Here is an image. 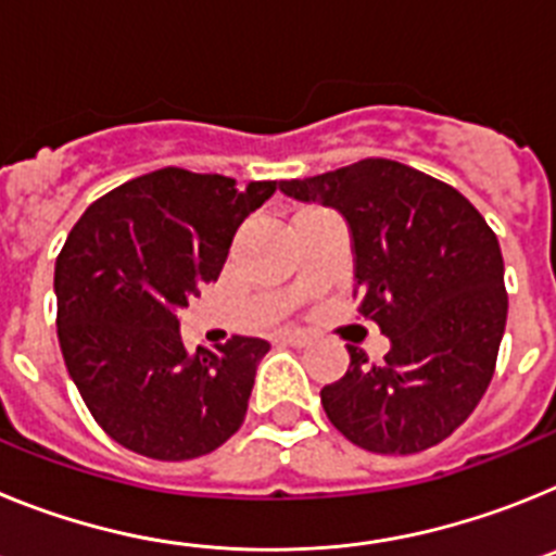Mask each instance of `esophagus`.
Here are the masks:
<instances>
[{"mask_svg": "<svg viewBox=\"0 0 556 556\" xmlns=\"http://www.w3.org/2000/svg\"><path fill=\"white\" fill-rule=\"evenodd\" d=\"M278 339H281L283 345H292V348H306L308 342H312V339L301 331H283V333H278Z\"/></svg>", "mask_w": 556, "mask_h": 556, "instance_id": "esophagus-1", "label": "esophagus"}]
</instances>
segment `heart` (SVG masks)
<instances>
[{
	"mask_svg": "<svg viewBox=\"0 0 556 556\" xmlns=\"http://www.w3.org/2000/svg\"><path fill=\"white\" fill-rule=\"evenodd\" d=\"M303 214H306V211H303Z\"/></svg>",
	"mask_w": 556,
	"mask_h": 556,
	"instance_id": "heart-1",
	"label": "heart"
}]
</instances>
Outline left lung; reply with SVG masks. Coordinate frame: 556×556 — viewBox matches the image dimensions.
<instances>
[{"label":"left lung","instance_id":"obj_1","mask_svg":"<svg viewBox=\"0 0 556 556\" xmlns=\"http://www.w3.org/2000/svg\"><path fill=\"white\" fill-rule=\"evenodd\" d=\"M281 191L345 217L358 314L390 337L370 365L323 387L333 429L372 454H417L454 434L488 390L507 326L504 258L493 228L454 186L390 159H365Z\"/></svg>","mask_w":556,"mask_h":556}]
</instances>
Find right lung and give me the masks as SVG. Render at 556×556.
Masks as SVG:
<instances>
[{
	"mask_svg": "<svg viewBox=\"0 0 556 556\" xmlns=\"http://www.w3.org/2000/svg\"><path fill=\"white\" fill-rule=\"evenodd\" d=\"M278 180L166 166L91 203L55 262L58 342L88 412L141 456L184 462L239 431L269 342L189 351L178 308L217 281L236 228Z\"/></svg>",
	"mask_w": 556,
	"mask_h": 556,
	"instance_id": "right-lung-1",
	"label": "right lung"
}]
</instances>
